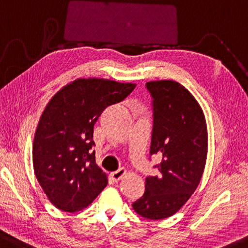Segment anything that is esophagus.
<instances>
[{
  "label": "esophagus",
  "mask_w": 248,
  "mask_h": 248,
  "mask_svg": "<svg viewBox=\"0 0 248 248\" xmlns=\"http://www.w3.org/2000/svg\"><path fill=\"white\" fill-rule=\"evenodd\" d=\"M126 172H127V171H126V169H124V168H120V169H119V170L114 171V172L111 173V178L114 181H119L122 177L124 176V174H126Z\"/></svg>",
  "instance_id": "esophagus-1"
}]
</instances>
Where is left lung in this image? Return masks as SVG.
Here are the masks:
<instances>
[{
	"instance_id": "8db88e82",
	"label": "left lung",
	"mask_w": 248,
	"mask_h": 248,
	"mask_svg": "<svg viewBox=\"0 0 248 248\" xmlns=\"http://www.w3.org/2000/svg\"><path fill=\"white\" fill-rule=\"evenodd\" d=\"M153 105L151 155L161 162L157 176L145 179L144 195L133 203L140 216L161 220L173 216L196 190L207 155V128L202 108L173 80L146 82Z\"/></svg>"
}]
</instances>
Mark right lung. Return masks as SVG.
Here are the masks:
<instances>
[{
	"mask_svg": "<svg viewBox=\"0 0 248 248\" xmlns=\"http://www.w3.org/2000/svg\"><path fill=\"white\" fill-rule=\"evenodd\" d=\"M136 84L80 78L64 86L46 105L32 144L39 185L59 210L78 212L107 187L95 162L94 124L105 108L124 101Z\"/></svg>",
	"mask_w": 248,
	"mask_h": 248,
	"instance_id": "add662e5",
	"label": "right lung"
}]
</instances>
